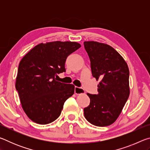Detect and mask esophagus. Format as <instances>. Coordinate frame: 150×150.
<instances>
[{
  "label": "esophagus",
  "instance_id": "1",
  "mask_svg": "<svg viewBox=\"0 0 150 150\" xmlns=\"http://www.w3.org/2000/svg\"><path fill=\"white\" fill-rule=\"evenodd\" d=\"M85 91L84 89H83L82 88L75 87V93L76 95H80V94H83L85 93Z\"/></svg>",
  "mask_w": 150,
  "mask_h": 150
}]
</instances>
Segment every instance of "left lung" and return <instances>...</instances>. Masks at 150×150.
Instances as JSON below:
<instances>
[{
	"mask_svg": "<svg viewBox=\"0 0 150 150\" xmlns=\"http://www.w3.org/2000/svg\"><path fill=\"white\" fill-rule=\"evenodd\" d=\"M93 77L100 80L98 94L87 93L90 105L84 115L91 124L106 126L115 122L130 95L129 69L123 57L110 45L85 42Z\"/></svg>",
	"mask_w": 150,
	"mask_h": 150,
	"instance_id": "1",
	"label": "left lung"
}]
</instances>
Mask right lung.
<instances>
[{
	"label": "right lung",
	"instance_id": "add662e5",
	"mask_svg": "<svg viewBox=\"0 0 150 150\" xmlns=\"http://www.w3.org/2000/svg\"><path fill=\"white\" fill-rule=\"evenodd\" d=\"M81 45L72 42L40 44L20 61L16 89L25 113L35 123L52 122L61 115L65 100L75 86L57 81V74L65 72L67 57Z\"/></svg>",
	"mask_w": 150,
	"mask_h": 150
}]
</instances>
